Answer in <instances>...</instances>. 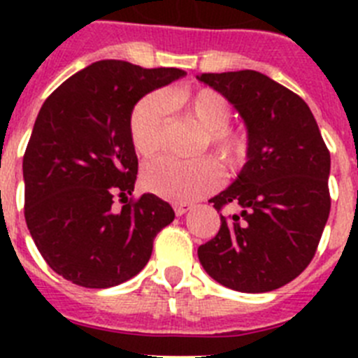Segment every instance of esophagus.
<instances>
[{"instance_id":"1","label":"esophagus","mask_w":358,"mask_h":358,"mask_svg":"<svg viewBox=\"0 0 358 358\" xmlns=\"http://www.w3.org/2000/svg\"><path fill=\"white\" fill-rule=\"evenodd\" d=\"M192 208H194L192 204H173V211H176L177 217H182V215L188 213Z\"/></svg>"}]
</instances>
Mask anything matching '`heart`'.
<instances>
[{"label":"heart","mask_w":358,"mask_h":358,"mask_svg":"<svg viewBox=\"0 0 358 358\" xmlns=\"http://www.w3.org/2000/svg\"><path fill=\"white\" fill-rule=\"evenodd\" d=\"M172 103L194 120L202 134L197 140V152L210 148L227 170H238L248 161L251 141L243 131L227 127L231 122V103L218 91L202 87L195 91H177ZM164 132V107L157 94H147L136 103L129 118V134L134 150L148 157L161 147ZM143 186L173 202L201 199L217 188L220 170L208 156L194 159L164 156L150 161L141 176Z\"/></svg>","instance_id":"heart-1"}]
</instances>
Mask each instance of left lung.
Returning <instances> with one entry per match:
<instances>
[{
  "label": "left lung",
  "instance_id": "8db88e82",
  "mask_svg": "<svg viewBox=\"0 0 358 358\" xmlns=\"http://www.w3.org/2000/svg\"><path fill=\"white\" fill-rule=\"evenodd\" d=\"M199 80L222 93L248 127L251 150L235 182L210 202L240 213L197 255L227 289L268 292L287 285L312 262L330 215V152L301 96L252 69L202 73Z\"/></svg>",
  "mask_w": 358,
  "mask_h": 358
}]
</instances>
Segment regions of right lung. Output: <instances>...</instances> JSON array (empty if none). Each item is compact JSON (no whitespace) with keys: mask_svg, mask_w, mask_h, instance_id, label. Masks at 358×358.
Wrapping results in <instances>:
<instances>
[{"mask_svg":"<svg viewBox=\"0 0 358 358\" xmlns=\"http://www.w3.org/2000/svg\"><path fill=\"white\" fill-rule=\"evenodd\" d=\"M182 75L98 61L41 107L23 157L24 218L46 264L75 285L107 289L131 280L176 217L154 194L129 199L138 173L129 118L140 98Z\"/></svg>","mask_w":358,"mask_h":358,"instance_id":"1","label":"right lung"}]
</instances>
